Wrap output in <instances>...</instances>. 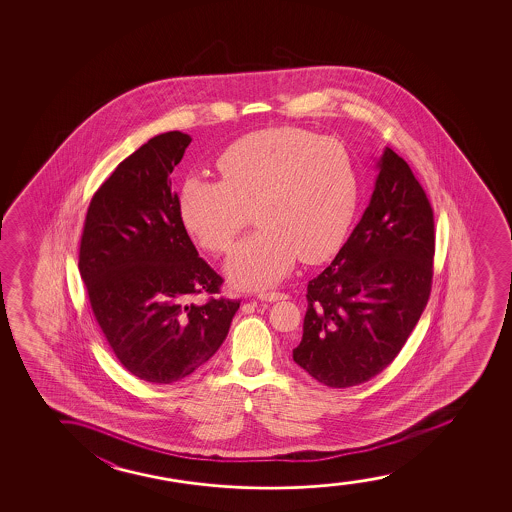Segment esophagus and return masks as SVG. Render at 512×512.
<instances>
[{
	"label": "esophagus",
	"mask_w": 512,
	"mask_h": 512,
	"mask_svg": "<svg viewBox=\"0 0 512 512\" xmlns=\"http://www.w3.org/2000/svg\"><path fill=\"white\" fill-rule=\"evenodd\" d=\"M259 299L260 301L276 302L285 299V294L283 292H260Z\"/></svg>",
	"instance_id": "34e87169"
}]
</instances>
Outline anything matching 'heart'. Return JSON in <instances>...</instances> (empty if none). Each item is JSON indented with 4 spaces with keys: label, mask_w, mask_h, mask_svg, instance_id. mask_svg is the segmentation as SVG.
<instances>
[{
    "label": "heart",
    "mask_w": 512,
    "mask_h": 512,
    "mask_svg": "<svg viewBox=\"0 0 512 512\" xmlns=\"http://www.w3.org/2000/svg\"><path fill=\"white\" fill-rule=\"evenodd\" d=\"M217 168L222 182L185 180L180 218L199 245L222 253L253 210L259 231L225 262L238 287H271L297 257L308 264L327 259L341 248L357 215V162L336 138L299 127L262 129L225 148Z\"/></svg>",
    "instance_id": "1"
}]
</instances>
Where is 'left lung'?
<instances>
[{
    "label": "left lung",
    "mask_w": 512,
    "mask_h": 512,
    "mask_svg": "<svg viewBox=\"0 0 512 512\" xmlns=\"http://www.w3.org/2000/svg\"><path fill=\"white\" fill-rule=\"evenodd\" d=\"M378 168L357 227L308 283L294 360L332 388L360 385L392 364L432 290L434 211L427 194L392 148Z\"/></svg>",
    "instance_id": "1"
}]
</instances>
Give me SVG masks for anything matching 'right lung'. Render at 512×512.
I'll use <instances>...</instances> for the list:
<instances>
[{"instance_id":"right-lung-1","label":"right lung","mask_w":512,"mask_h":512,"mask_svg":"<svg viewBox=\"0 0 512 512\" xmlns=\"http://www.w3.org/2000/svg\"><path fill=\"white\" fill-rule=\"evenodd\" d=\"M192 141L154 136L120 162L92 196L78 269L92 313L120 364L169 385L224 343L239 301L217 297L222 276L199 257L180 218L171 173ZM210 294L204 305L191 301Z\"/></svg>"}]
</instances>
